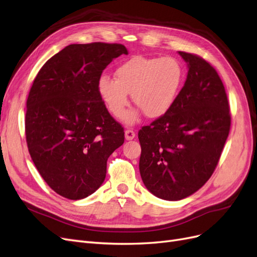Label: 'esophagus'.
Returning a JSON list of instances; mask_svg holds the SVG:
<instances>
[{
    "label": "esophagus",
    "mask_w": 257,
    "mask_h": 257,
    "mask_svg": "<svg viewBox=\"0 0 257 257\" xmlns=\"http://www.w3.org/2000/svg\"><path fill=\"white\" fill-rule=\"evenodd\" d=\"M125 138L128 141L134 140L136 138V132L134 130H126L125 131Z\"/></svg>",
    "instance_id": "esophagus-1"
}]
</instances>
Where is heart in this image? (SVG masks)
<instances>
[{
    "instance_id": "obj_1",
    "label": "heart",
    "mask_w": 257,
    "mask_h": 257,
    "mask_svg": "<svg viewBox=\"0 0 257 257\" xmlns=\"http://www.w3.org/2000/svg\"><path fill=\"white\" fill-rule=\"evenodd\" d=\"M185 71L178 60L172 56H136L115 70V80L102 76L98 81V94L106 109L116 118L125 116L132 100L147 117L160 118L175 104L183 87ZM139 118V111L127 115V123Z\"/></svg>"
}]
</instances>
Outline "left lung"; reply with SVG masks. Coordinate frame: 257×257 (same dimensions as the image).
<instances>
[{
	"label": "left lung",
	"mask_w": 257,
	"mask_h": 257,
	"mask_svg": "<svg viewBox=\"0 0 257 257\" xmlns=\"http://www.w3.org/2000/svg\"><path fill=\"white\" fill-rule=\"evenodd\" d=\"M188 65L171 111L139 131L140 174L147 190L167 201L193 194L210 178L230 128L224 85L202 57L178 52Z\"/></svg>",
	"instance_id": "1"
}]
</instances>
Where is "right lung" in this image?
Returning <instances> with one entry per match:
<instances>
[{"instance_id": "add662e5", "label": "right lung", "mask_w": 257, "mask_h": 257, "mask_svg": "<svg viewBox=\"0 0 257 257\" xmlns=\"http://www.w3.org/2000/svg\"><path fill=\"white\" fill-rule=\"evenodd\" d=\"M120 44H74L41 67L27 100L29 153L41 177L68 200H82L102 185L106 161L125 132L98 94V81Z\"/></svg>"}]
</instances>
